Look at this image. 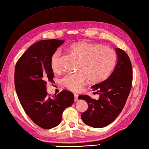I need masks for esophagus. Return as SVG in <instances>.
<instances>
[{
  "label": "esophagus",
  "instance_id": "esophagus-1",
  "mask_svg": "<svg viewBox=\"0 0 149 149\" xmlns=\"http://www.w3.org/2000/svg\"><path fill=\"white\" fill-rule=\"evenodd\" d=\"M74 97H75V101L76 102V101L78 100V94L77 93H74Z\"/></svg>",
  "mask_w": 149,
  "mask_h": 149
}]
</instances>
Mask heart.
<instances>
[{
    "mask_svg": "<svg viewBox=\"0 0 149 149\" xmlns=\"http://www.w3.org/2000/svg\"><path fill=\"white\" fill-rule=\"evenodd\" d=\"M68 50L79 59V72L68 74L61 79L62 84L74 91H80L88 79L93 83L102 81L109 76L115 65L116 55L109 47L85 42L72 44ZM61 52L56 50L50 57V64L54 72H59Z\"/></svg>",
    "mask_w": 149,
    "mask_h": 149,
    "instance_id": "b5f03b06",
    "label": "heart"
}]
</instances>
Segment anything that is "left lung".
<instances>
[{"mask_svg":"<svg viewBox=\"0 0 149 149\" xmlns=\"http://www.w3.org/2000/svg\"><path fill=\"white\" fill-rule=\"evenodd\" d=\"M117 63L109 77L91 86L97 90L99 99H91L87 95H81L79 99L84 100L88 107L81 114L84 123L95 128H102L111 123L124 107L130 92L132 81L131 63L123 50L116 48Z\"/></svg>","mask_w":149,"mask_h":149,"instance_id":"left-lung-1","label":"left lung"}]
</instances>
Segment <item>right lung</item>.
Returning <instances> with one entry per match:
<instances>
[{"label":"right lung","instance_id":"obj_1","mask_svg":"<svg viewBox=\"0 0 149 149\" xmlns=\"http://www.w3.org/2000/svg\"><path fill=\"white\" fill-rule=\"evenodd\" d=\"M64 40H45L31 45L18 59L15 86L19 101L29 118L40 127L51 129L61 123L62 113L74 101L72 93L63 90L49 97L47 82H52L50 57Z\"/></svg>","mask_w":149,"mask_h":149}]
</instances>
